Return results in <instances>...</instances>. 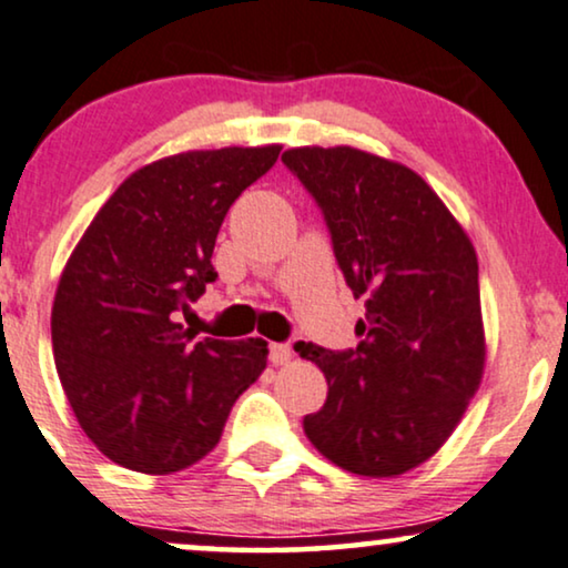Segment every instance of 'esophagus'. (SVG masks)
I'll return each mask as SVG.
<instances>
[{
    "mask_svg": "<svg viewBox=\"0 0 568 568\" xmlns=\"http://www.w3.org/2000/svg\"><path fill=\"white\" fill-rule=\"evenodd\" d=\"M293 358V351L288 343H270V362L280 367V364H288Z\"/></svg>",
    "mask_w": 568,
    "mask_h": 568,
    "instance_id": "34e87169",
    "label": "esophagus"
}]
</instances>
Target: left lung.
<instances>
[{
	"instance_id": "left-lung-1",
	"label": "left lung",
	"mask_w": 568,
	"mask_h": 568,
	"mask_svg": "<svg viewBox=\"0 0 568 568\" xmlns=\"http://www.w3.org/2000/svg\"><path fill=\"white\" fill-rule=\"evenodd\" d=\"M320 204L354 296L356 348L298 343L327 400L304 433L351 475L398 477L440 450L485 369L479 267L469 235L406 164L354 146L283 154Z\"/></svg>"
}]
</instances>
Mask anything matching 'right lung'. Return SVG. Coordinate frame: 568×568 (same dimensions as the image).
I'll return each instance as SVG.
<instances>
[{
    "label": "right lung",
    "mask_w": 568,
    "mask_h": 568,
    "mask_svg": "<svg viewBox=\"0 0 568 568\" xmlns=\"http://www.w3.org/2000/svg\"><path fill=\"white\" fill-rule=\"evenodd\" d=\"M277 154V143L225 146L135 170L64 264L52 306L57 375L110 462L143 475L189 469L267 367L262 337L193 341L178 312L214 283L222 220Z\"/></svg>",
    "instance_id": "1"
}]
</instances>
